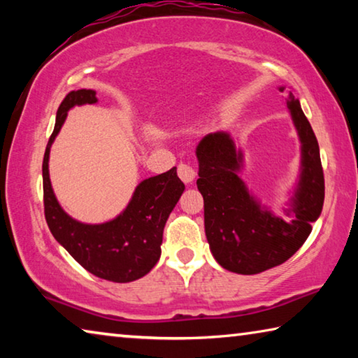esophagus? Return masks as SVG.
Instances as JSON below:
<instances>
[{
	"label": "esophagus",
	"mask_w": 358,
	"mask_h": 358,
	"mask_svg": "<svg viewBox=\"0 0 358 358\" xmlns=\"http://www.w3.org/2000/svg\"><path fill=\"white\" fill-rule=\"evenodd\" d=\"M178 177L185 181V183H192L197 177L196 169L189 164H180L178 166Z\"/></svg>",
	"instance_id": "obj_1"
}]
</instances>
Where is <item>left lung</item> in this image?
I'll list each match as a JSON object with an SVG mask.
<instances>
[{
  "label": "left lung",
  "instance_id": "1",
  "mask_svg": "<svg viewBox=\"0 0 358 358\" xmlns=\"http://www.w3.org/2000/svg\"><path fill=\"white\" fill-rule=\"evenodd\" d=\"M286 101L300 141V173L284 215H275L241 180L245 156L229 132H211L197 143L205 235L216 262L234 273L257 275L286 262L310 237L311 222L322 211L317 138L292 92Z\"/></svg>",
  "mask_w": 358,
  "mask_h": 358
}]
</instances>
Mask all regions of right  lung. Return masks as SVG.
<instances>
[{"label":"right lung","instance_id":"1","mask_svg":"<svg viewBox=\"0 0 358 358\" xmlns=\"http://www.w3.org/2000/svg\"><path fill=\"white\" fill-rule=\"evenodd\" d=\"M96 102L94 90H77L66 96L58 108L55 129L48 138L42 162L45 220L55 240L85 270L107 281L131 282L147 275L159 260L162 232L185 185L173 167L141 181L126 208L110 221L87 224L66 213L57 201L48 175L50 148L71 108Z\"/></svg>","mask_w":358,"mask_h":358}]
</instances>
